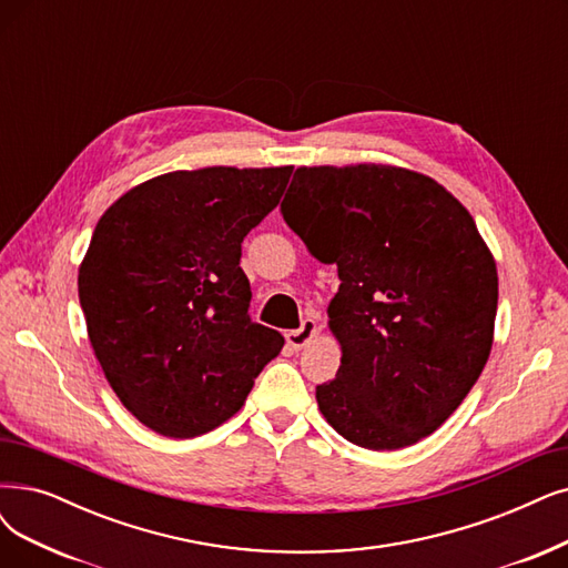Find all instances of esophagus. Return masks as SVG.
Masks as SVG:
<instances>
[{"label": "esophagus", "instance_id": "esophagus-1", "mask_svg": "<svg viewBox=\"0 0 568 568\" xmlns=\"http://www.w3.org/2000/svg\"><path fill=\"white\" fill-rule=\"evenodd\" d=\"M316 333H320V326H316V322H314V320H305V322L301 324V328L286 333V343H288V347H293V349H303L305 345L312 343V337H314Z\"/></svg>", "mask_w": 568, "mask_h": 568}]
</instances>
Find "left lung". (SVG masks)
I'll return each instance as SVG.
<instances>
[{
    "mask_svg": "<svg viewBox=\"0 0 568 568\" xmlns=\"http://www.w3.org/2000/svg\"><path fill=\"white\" fill-rule=\"evenodd\" d=\"M282 214L337 265L326 312L343 358L316 387L324 419L375 452L434 434L494 343L496 263L468 210L422 172L356 163L298 168Z\"/></svg>",
    "mask_w": 568,
    "mask_h": 568,
    "instance_id": "left-lung-1",
    "label": "left lung"
}]
</instances>
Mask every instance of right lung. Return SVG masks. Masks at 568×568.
I'll return each mask as SVG.
<instances>
[{"instance_id": "right-lung-1", "label": "right lung", "mask_w": 568, "mask_h": 568, "mask_svg": "<svg viewBox=\"0 0 568 568\" xmlns=\"http://www.w3.org/2000/svg\"><path fill=\"white\" fill-rule=\"evenodd\" d=\"M293 165L153 176L100 216L79 265L88 339L144 426L195 438L229 422L284 337L248 316L242 240L280 205Z\"/></svg>"}]
</instances>
